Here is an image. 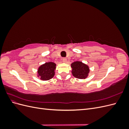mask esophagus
Returning <instances> with one entry per match:
<instances>
[{
  "label": "esophagus",
  "instance_id": "1",
  "mask_svg": "<svg viewBox=\"0 0 129 129\" xmlns=\"http://www.w3.org/2000/svg\"><path fill=\"white\" fill-rule=\"evenodd\" d=\"M67 59L66 57H63L62 58V61L64 62V63H66V62H67Z\"/></svg>",
  "mask_w": 129,
  "mask_h": 129
}]
</instances>
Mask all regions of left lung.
I'll return each mask as SVG.
<instances>
[{
  "label": "left lung",
  "instance_id": "left-lung-1",
  "mask_svg": "<svg viewBox=\"0 0 129 129\" xmlns=\"http://www.w3.org/2000/svg\"><path fill=\"white\" fill-rule=\"evenodd\" d=\"M73 75L77 79H85L89 73V67L80 61L74 62L71 64Z\"/></svg>",
  "mask_w": 129,
  "mask_h": 129
}]
</instances>
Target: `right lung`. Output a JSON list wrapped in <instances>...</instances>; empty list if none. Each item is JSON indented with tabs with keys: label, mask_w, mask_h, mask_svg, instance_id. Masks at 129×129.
Here are the masks:
<instances>
[{
	"label": "right lung",
	"mask_w": 129,
	"mask_h": 129,
	"mask_svg": "<svg viewBox=\"0 0 129 129\" xmlns=\"http://www.w3.org/2000/svg\"><path fill=\"white\" fill-rule=\"evenodd\" d=\"M56 64L52 62H46L38 68V76L41 80L46 81L52 79L55 74Z\"/></svg>",
	"instance_id": "1"
}]
</instances>
